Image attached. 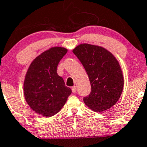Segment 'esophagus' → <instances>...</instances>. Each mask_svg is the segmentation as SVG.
Returning a JSON list of instances; mask_svg holds the SVG:
<instances>
[{"mask_svg":"<svg viewBox=\"0 0 147 147\" xmlns=\"http://www.w3.org/2000/svg\"><path fill=\"white\" fill-rule=\"evenodd\" d=\"M71 90H72V92H73V93H76V90H77L76 87V86L72 87Z\"/></svg>","mask_w":147,"mask_h":147,"instance_id":"esophagus-1","label":"esophagus"}]
</instances>
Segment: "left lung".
I'll list each match as a JSON object with an SVG mask.
<instances>
[{"label": "left lung", "mask_w": 147, "mask_h": 147, "mask_svg": "<svg viewBox=\"0 0 147 147\" xmlns=\"http://www.w3.org/2000/svg\"><path fill=\"white\" fill-rule=\"evenodd\" d=\"M73 53L91 84V92L83 98L84 103L96 112L109 109L117 102L123 90V74L117 60L106 49L88 44L78 46Z\"/></svg>", "instance_id": "8db88e82"}]
</instances>
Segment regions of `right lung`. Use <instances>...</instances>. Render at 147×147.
Listing matches in <instances>:
<instances>
[{"mask_svg":"<svg viewBox=\"0 0 147 147\" xmlns=\"http://www.w3.org/2000/svg\"><path fill=\"white\" fill-rule=\"evenodd\" d=\"M67 53L62 47H53L32 61L25 78L24 91L26 102L36 113L51 117L58 113L71 90L57 73L61 59Z\"/></svg>","mask_w":147,"mask_h":147,"instance_id":"right-lung-1","label":"right lung"}]
</instances>
